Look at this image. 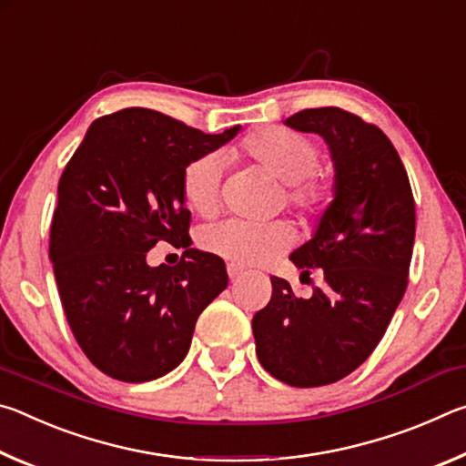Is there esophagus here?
Returning a JSON list of instances; mask_svg holds the SVG:
<instances>
[{"mask_svg": "<svg viewBox=\"0 0 466 466\" xmlns=\"http://www.w3.org/2000/svg\"><path fill=\"white\" fill-rule=\"evenodd\" d=\"M226 269H228V278H230L232 281H234V279H238L240 275L244 273L242 267H240V265H236V263H228Z\"/></svg>", "mask_w": 466, "mask_h": 466, "instance_id": "34e87169", "label": "esophagus"}]
</instances>
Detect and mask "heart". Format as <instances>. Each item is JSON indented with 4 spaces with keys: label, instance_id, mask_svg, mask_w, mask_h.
<instances>
[{
    "label": "heart",
    "instance_id": "1",
    "mask_svg": "<svg viewBox=\"0 0 466 466\" xmlns=\"http://www.w3.org/2000/svg\"><path fill=\"white\" fill-rule=\"evenodd\" d=\"M236 157L257 164L267 175L279 180L281 195L289 208L304 214H325L335 201V183L317 175L320 149L309 137L294 131L269 127L240 141ZM180 195L187 208L201 218H211L219 209L222 197V160L205 154L188 162L180 177ZM294 242V230L286 222L248 224L240 219L205 226L199 247L238 265H258L279 255Z\"/></svg>",
    "mask_w": 466,
    "mask_h": 466
}]
</instances>
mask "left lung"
<instances>
[{
    "label": "left lung",
    "instance_id": "obj_1",
    "mask_svg": "<svg viewBox=\"0 0 466 466\" xmlns=\"http://www.w3.org/2000/svg\"><path fill=\"white\" fill-rule=\"evenodd\" d=\"M283 123L327 141L337 195L312 238L289 255L299 279L322 269V283L296 298L273 275L252 335L267 372L312 389L360 368L389 329L409 281L415 201L397 149L376 125L337 106L299 110Z\"/></svg>",
    "mask_w": 466,
    "mask_h": 466
}]
</instances>
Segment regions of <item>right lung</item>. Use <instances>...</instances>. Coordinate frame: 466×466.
Instances as JSON below:
<instances>
[{"instance_id":"right-lung-1","label":"right lung","mask_w":466,"mask_h":466,"mask_svg":"<svg viewBox=\"0 0 466 466\" xmlns=\"http://www.w3.org/2000/svg\"><path fill=\"white\" fill-rule=\"evenodd\" d=\"M238 131L209 136L157 110L123 108L90 125L63 170L49 242L55 279L77 345L115 380L175 370L199 314L228 286L222 258L191 248L180 177ZM160 239L186 248L177 266L147 265Z\"/></svg>"}]
</instances>
